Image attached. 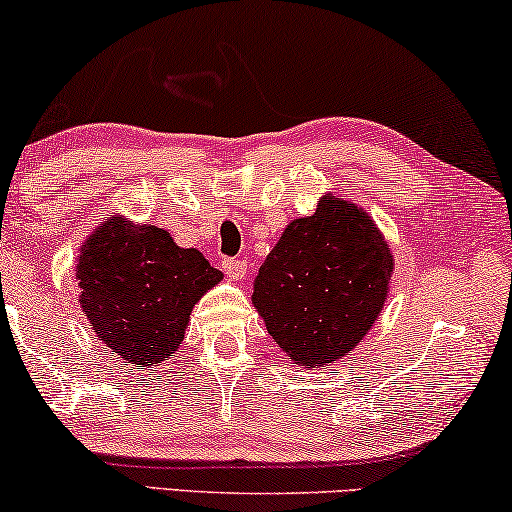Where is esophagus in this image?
<instances>
[{
  "instance_id": "esophagus-1",
  "label": "esophagus",
  "mask_w": 512,
  "mask_h": 512,
  "mask_svg": "<svg viewBox=\"0 0 512 512\" xmlns=\"http://www.w3.org/2000/svg\"><path fill=\"white\" fill-rule=\"evenodd\" d=\"M222 269H225V273L232 280H241L246 278L248 264L243 262V259H225V262H222Z\"/></svg>"
}]
</instances>
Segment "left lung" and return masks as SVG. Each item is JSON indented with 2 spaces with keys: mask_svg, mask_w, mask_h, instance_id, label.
<instances>
[{
  "mask_svg": "<svg viewBox=\"0 0 512 512\" xmlns=\"http://www.w3.org/2000/svg\"><path fill=\"white\" fill-rule=\"evenodd\" d=\"M392 273V248L371 215L325 194L266 255L253 306L292 364L320 369L364 341L383 311Z\"/></svg>",
  "mask_w": 512,
  "mask_h": 512,
  "instance_id": "1",
  "label": "left lung"
}]
</instances>
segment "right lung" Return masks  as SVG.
<instances>
[{
  "mask_svg": "<svg viewBox=\"0 0 512 512\" xmlns=\"http://www.w3.org/2000/svg\"><path fill=\"white\" fill-rule=\"evenodd\" d=\"M76 262L90 327L134 366H160L174 355L194 304L222 280L197 248H181L167 229L125 215L92 229Z\"/></svg>",
  "mask_w": 512,
  "mask_h": 512,
  "instance_id": "add662e5",
  "label": "right lung"
}]
</instances>
